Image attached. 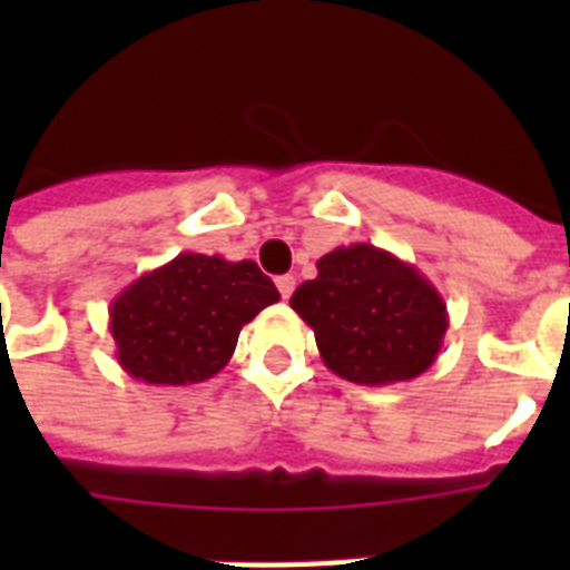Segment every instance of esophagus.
<instances>
[{
    "instance_id": "1",
    "label": "esophagus",
    "mask_w": 570,
    "mask_h": 570,
    "mask_svg": "<svg viewBox=\"0 0 570 570\" xmlns=\"http://www.w3.org/2000/svg\"><path fill=\"white\" fill-rule=\"evenodd\" d=\"M275 284H277V289H281V295H284V298H289V295H293V289H295V277L293 275H281Z\"/></svg>"
}]
</instances>
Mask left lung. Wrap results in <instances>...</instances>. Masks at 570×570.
Returning a JSON list of instances; mask_svg holds the SVG:
<instances>
[{
	"instance_id": "8db88e82",
	"label": "left lung",
	"mask_w": 570,
	"mask_h": 570,
	"mask_svg": "<svg viewBox=\"0 0 570 570\" xmlns=\"http://www.w3.org/2000/svg\"><path fill=\"white\" fill-rule=\"evenodd\" d=\"M316 268L320 275L295 289L289 307L313 328L331 373L381 387L434 364L450 316L420 268L370 242L334 248Z\"/></svg>"
}]
</instances>
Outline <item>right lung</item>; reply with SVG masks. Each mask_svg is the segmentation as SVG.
I'll use <instances>...</instances> for the list:
<instances>
[{
    "mask_svg": "<svg viewBox=\"0 0 570 570\" xmlns=\"http://www.w3.org/2000/svg\"><path fill=\"white\" fill-rule=\"evenodd\" d=\"M277 298V286L254 259L177 254L111 302L118 364L147 384L180 387L213 379L233 357L242 325Z\"/></svg>",
    "mask_w": 570,
    "mask_h": 570,
    "instance_id": "add662e5",
    "label": "right lung"
}]
</instances>
